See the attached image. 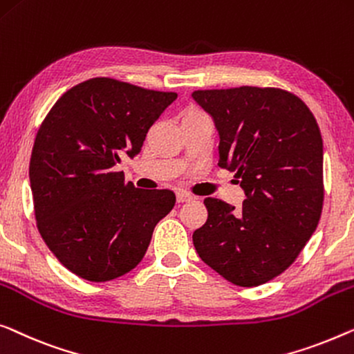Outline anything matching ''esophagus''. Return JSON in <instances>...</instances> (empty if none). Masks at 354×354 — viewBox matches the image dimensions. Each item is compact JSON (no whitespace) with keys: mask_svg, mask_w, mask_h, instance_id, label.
I'll use <instances>...</instances> for the list:
<instances>
[{"mask_svg":"<svg viewBox=\"0 0 354 354\" xmlns=\"http://www.w3.org/2000/svg\"><path fill=\"white\" fill-rule=\"evenodd\" d=\"M189 199H193V196L187 192H177V201L178 203H185L189 201Z\"/></svg>","mask_w":354,"mask_h":354,"instance_id":"1","label":"esophagus"}]
</instances>
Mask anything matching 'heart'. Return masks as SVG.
<instances>
[{"label":"heart","mask_w":354,"mask_h":354,"mask_svg":"<svg viewBox=\"0 0 354 354\" xmlns=\"http://www.w3.org/2000/svg\"><path fill=\"white\" fill-rule=\"evenodd\" d=\"M192 115H201V111H198V110H194V109H192V110H188V111H185V115H183V116H192Z\"/></svg>","instance_id":"1"}]
</instances>
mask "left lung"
I'll return each instance as SVG.
<instances>
[{"label": "left lung", "mask_w": 354, "mask_h": 354, "mask_svg": "<svg viewBox=\"0 0 354 354\" xmlns=\"http://www.w3.org/2000/svg\"><path fill=\"white\" fill-rule=\"evenodd\" d=\"M218 131V166L234 172L243 207L206 198L193 233L201 260L230 283L255 288L288 270L315 233L324 201L322 139L305 102L278 88L194 91Z\"/></svg>", "instance_id": "left-lung-1"}]
</instances>
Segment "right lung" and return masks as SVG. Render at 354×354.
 Here are the masks:
<instances>
[{
  "label": "right lung",
  "mask_w": 354,
  "mask_h": 354,
  "mask_svg": "<svg viewBox=\"0 0 354 354\" xmlns=\"http://www.w3.org/2000/svg\"><path fill=\"white\" fill-rule=\"evenodd\" d=\"M176 92L113 78L73 86L41 122L30 187L41 238L66 270L92 283L140 263L153 230L172 211L171 189H140L113 167L134 158Z\"/></svg>",
  "instance_id": "add662e5"
}]
</instances>
